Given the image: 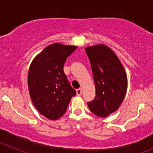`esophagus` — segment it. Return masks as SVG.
Wrapping results in <instances>:
<instances>
[{
    "instance_id": "esophagus-1",
    "label": "esophagus",
    "mask_w": 153,
    "mask_h": 153,
    "mask_svg": "<svg viewBox=\"0 0 153 153\" xmlns=\"http://www.w3.org/2000/svg\"><path fill=\"white\" fill-rule=\"evenodd\" d=\"M76 93L78 96H81V93H82V88H79L76 90Z\"/></svg>"
}]
</instances>
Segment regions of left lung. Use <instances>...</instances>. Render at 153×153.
<instances>
[{"instance_id":"left-lung-1","label":"left lung","mask_w":153,"mask_h":153,"mask_svg":"<svg viewBox=\"0 0 153 153\" xmlns=\"http://www.w3.org/2000/svg\"><path fill=\"white\" fill-rule=\"evenodd\" d=\"M85 51L90 59L96 95L87 105L95 115L106 117L123 101L128 87L126 73L117 56L107 45L89 46Z\"/></svg>"}]
</instances>
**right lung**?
Returning <instances> with one entry per match:
<instances>
[{
  "label": "right lung",
  "instance_id": "obj_1",
  "mask_svg": "<svg viewBox=\"0 0 153 153\" xmlns=\"http://www.w3.org/2000/svg\"><path fill=\"white\" fill-rule=\"evenodd\" d=\"M77 46L54 43L33 60L27 85L33 104L42 115L51 120L61 117L76 91L63 72L66 58Z\"/></svg>",
  "mask_w": 153,
  "mask_h": 153
}]
</instances>
